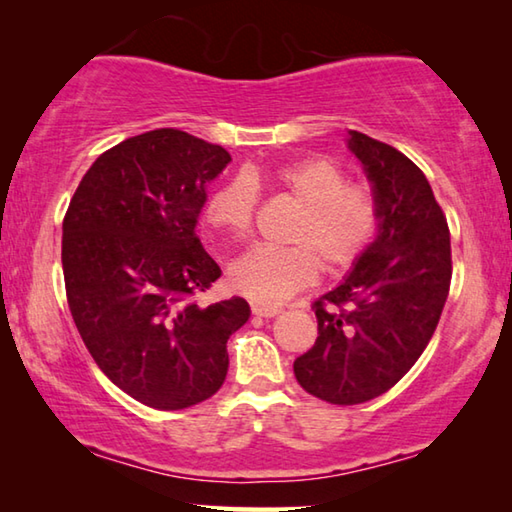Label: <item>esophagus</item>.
Returning <instances> with one entry per match:
<instances>
[{
  "label": "esophagus",
  "instance_id": "34e87169",
  "mask_svg": "<svg viewBox=\"0 0 512 512\" xmlns=\"http://www.w3.org/2000/svg\"><path fill=\"white\" fill-rule=\"evenodd\" d=\"M280 307H268V305H257V302H255V305H253V314L255 316H262V318H273V316H277V314H280Z\"/></svg>",
  "mask_w": 512,
  "mask_h": 512
}]
</instances>
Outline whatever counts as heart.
Here are the masks:
<instances>
[{"instance_id":"1","label":"heart","mask_w":512,"mask_h":512,"mask_svg":"<svg viewBox=\"0 0 512 512\" xmlns=\"http://www.w3.org/2000/svg\"><path fill=\"white\" fill-rule=\"evenodd\" d=\"M271 185L300 207L287 232L293 246H255L228 268V282L241 296L277 305L309 287L318 266L329 275L343 273L372 246L381 207L375 189L352 183L334 158L307 155L273 169ZM259 173H239L210 196L205 221L235 239L253 232L259 205Z\"/></svg>"}]
</instances>
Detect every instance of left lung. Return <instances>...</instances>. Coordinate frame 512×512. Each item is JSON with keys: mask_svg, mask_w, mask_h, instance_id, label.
<instances>
[{"mask_svg": "<svg viewBox=\"0 0 512 512\" xmlns=\"http://www.w3.org/2000/svg\"><path fill=\"white\" fill-rule=\"evenodd\" d=\"M379 198V235L348 280L318 298V339L293 361L298 384L329 404H361L400 381L427 348L452 282L447 219L404 153L350 131Z\"/></svg>", "mask_w": 512, "mask_h": 512, "instance_id": "left-lung-1", "label": "left lung"}]
</instances>
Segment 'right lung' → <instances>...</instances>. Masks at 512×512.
I'll use <instances>...</instances> for the list:
<instances>
[{"instance_id":"add662e5","label":"right lung","mask_w":512,"mask_h":512,"mask_svg":"<svg viewBox=\"0 0 512 512\" xmlns=\"http://www.w3.org/2000/svg\"><path fill=\"white\" fill-rule=\"evenodd\" d=\"M230 153L176 128L128 137L85 173L63 219V275L85 348L112 384L158 411L212 397L244 298L196 305L221 268L196 235Z\"/></svg>"}]
</instances>
